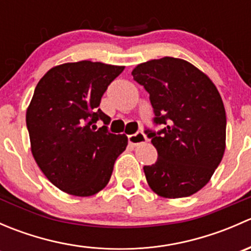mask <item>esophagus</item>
<instances>
[{"instance_id":"1","label":"esophagus","mask_w":251,"mask_h":251,"mask_svg":"<svg viewBox=\"0 0 251 251\" xmlns=\"http://www.w3.org/2000/svg\"><path fill=\"white\" fill-rule=\"evenodd\" d=\"M127 140H128V143H130L131 146H138V144L144 143V142L147 141V138H146V135H144L143 132H136V133H133V135L127 136Z\"/></svg>"}]
</instances>
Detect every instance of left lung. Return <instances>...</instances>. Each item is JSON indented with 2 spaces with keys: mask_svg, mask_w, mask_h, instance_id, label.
<instances>
[{
  "mask_svg": "<svg viewBox=\"0 0 251 251\" xmlns=\"http://www.w3.org/2000/svg\"><path fill=\"white\" fill-rule=\"evenodd\" d=\"M136 82L149 93L158 132L146 135L158 151L144 166L149 187L164 198L197 193L210 181L226 148V111L216 86L191 63L164 57L138 64Z\"/></svg>",
  "mask_w": 251,
  "mask_h": 251,
  "instance_id": "8db88e82",
  "label": "left lung"
}]
</instances>
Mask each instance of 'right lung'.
<instances>
[{"label": "right lung", "instance_id": "1", "mask_svg": "<svg viewBox=\"0 0 251 251\" xmlns=\"http://www.w3.org/2000/svg\"><path fill=\"white\" fill-rule=\"evenodd\" d=\"M125 67L81 60L52 68L39 81L26 110L31 151L57 188L76 197L98 193L127 146L125 135L108 131L102 96ZM105 125L97 129L94 124Z\"/></svg>", "mask_w": 251, "mask_h": 251}]
</instances>
